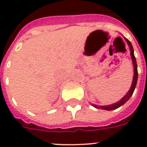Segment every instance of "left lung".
<instances>
[{
  "mask_svg": "<svg viewBox=\"0 0 147 147\" xmlns=\"http://www.w3.org/2000/svg\"><path fill=\"white\" fill-rule=\"evenodd\" d=\"M124 40L127 41L128 46L130 47V55H131V59H132L133 62V65H134V77H133V82L132 85L130 86V88L129 90V92H127V93L121 98V100L117 101V102L114 103V104H112V105H106V106H99V105H96L94 104H91V105L93 106V107H96V108H100V109L105 110V111H111V110H114L118 108L121 106H122L123 105H124L127 101L130 98V97L132 96L133 93L134 92L135 88H136V85H137V78H138V71H137V61H136V58L134 56V48H133V46L131 44V42L129 41V40L127 39V38L124 37Z\"/></svg>",
  "mask_w": 147,
  "mask_h": 147,
  "instance_id": "8db88e82",
  "label": "left lung"
}]
</instances>
